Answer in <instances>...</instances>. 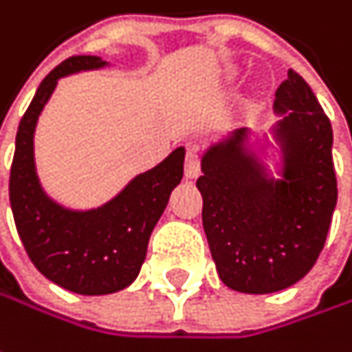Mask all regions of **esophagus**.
I'll list each match as a JSON object with an SVG mask.
<instances>
[{
    "label": "esophagus",
    "instance_id": "1",
    "mask_svg": "<svg viewBox=\"0 0 352 352\" xmlns=\"http://www.w3.org/2000/svg\"><path fill=\"white\" fill-rule=\"evenodd\" d=\"M201 171V151L197 144H187L185 153V175L189 179H195Z\"/></svg>",
    "mask_w": 352,
    "mask_h": 352
}]
</instances>
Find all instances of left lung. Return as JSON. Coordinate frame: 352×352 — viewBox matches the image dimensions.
Returning <instances> with one entry per match:
<instances>
[{
  "label": "left lung",
  "instance_id": "left-lung-1",
  "mask_svg": "<svg viewBox=\"0 0 352 352\" xmlns=\"http://www.w3.org/2000/svg\"><path fill=\"white\" fill-rule=\"evenodd\" d=\"M282 179L243 148L245 129L211 146L197 189L219 278L232 290L270 294L304 278L324 248L336 206L333 129L304 78L288 70L276 90Z\"/></svg>",
  "mask_w": 352,
  "mask_h": 352
}]
</instances>
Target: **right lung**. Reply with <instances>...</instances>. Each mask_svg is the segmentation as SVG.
Returning a JSON list of instances; mask_svg holds the SVG:
<instances>
[{
  "label": "right lung",
  "instance_id": "1",
  "mask_svg": "<svg viewBox=\"0 0 352 352\" xmlns=\"http://www.w3.org/2000/svg\"><path fill=\"white\" fill-rule=\"evenodd\" d=\"M104 64L96 56H72L42 80L19 120L10 171V204L30 260L54 284L86 296L118 292L139 276L151 232L183 177L185 159L179 146L109 204L90 211L64 209L42 191L34 165L38 116L62 76Z\"/></svg>",
  "mask_w": 352,
  "mask_h": 352
}]
</instances>
